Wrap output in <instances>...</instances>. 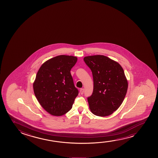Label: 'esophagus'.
Instances as JSON below:
<instances>
[{
	"label": "esophagus",
	"mask_w": 158,
	"mask_h": 158,
	"mask_svg": "<svg viewBox=\"0 0 158 158\" xmlns=\"http://www.w3.org/2000/svg\"><path fill=\"white\" fill-rule=\"evenodd\" d=\"M84 89H81L80 90V94H83V93H84Z\"/></svg>",
	"instance_id": "obj_1"
}]
</instances>
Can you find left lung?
I'll return each mask as SVG.
<instances>
[{
	"mask_svg": "<svg viewBox=\"0 0 158 158\" xmlns=\"http://www.w3.org/2000/svg\"><path fill=\"white\" fill-rule=\"evenodd\" d=\"M93 75V93L87 98L93 114L106 117L112 114L123 103L128 89L123 69L117 61L102 55L84 58Z\"/></svg>",
	"mask_w": 158,
	"mask_h": 158,
	"instance_id": "left-lung-1",
	"label": "left lung"
}]
</instances>
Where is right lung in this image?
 Returning <instances> with one entry per match:
<instances>
[{
  "mask_svg": "<svg viewBox=\"0 0 158 158\" xmlns=\"http://www.w3.org/2000/svg\"><path fill=\"white\" fill-rule=\"evenodd\" d=\"M77 57L60 55L45 61L37 72L33 87L35 97L50 114L61 116L72 107L78 95L70 71Z\"/></svg>",
  "mask_w": 158,
  "mask_h": 158,
  "instance_id": "right-lung-1",
  "label": "right lung"
}]
</instances>
